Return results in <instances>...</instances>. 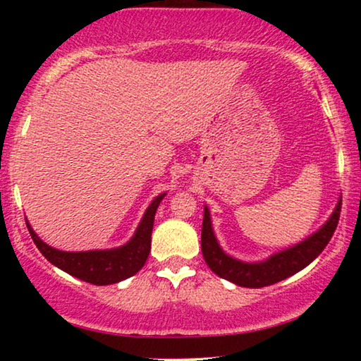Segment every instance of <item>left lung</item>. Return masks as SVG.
<instances>
[{
	"label": "left lung",
	"mask_w": 361,
	"mask_h": 361,
	"mask_svg": "<svg viewBox=\"0 0 361 361\" xmlns=\"http://www.w3.org/2000/svg\"><path fill=\"white\" fill-rule=\"evenodd\" d=\"M340 210H342V200L335 207L327 224L319 231H315L312 236H309L307 240H304L302 243L276 253L263 263H243V261L233 259L231 256L225 255L220 245L216 243L214 230H212L210 212L205 207L204 224H202V255H204L205 263L215 274L226 281H231L236 286L264 288V286L276 284L289 278V276L299 273L300 269H304L322 253L332 238L334 231L337 230Z\"/></svg>",
	"instance_id": "8db88e82"
}]
</instances>
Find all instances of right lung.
Here are the masks:
<instances>
[{"label":"right lung","instance_id":"add662e5","mask_svg":"<svg viewBox=\"0 0 361 361\" xmlns=\"http://www.w3.org/2000/svg\"><path fill=\"white\" fill-rule=\"evenodd\" d=\"M166 194L157 195L152 204L147 207L145 216H142L136 233L126 245L115 250H97V251H61L44 243L39 236L34 233L31 225L27 224V230L31 233L34 245L39 251L46 256L49 263L66 271L73 278H78L85 283L97 286H108L120 283V281L131 278L145 266L147 256L151 251V233L154 225V215L161 200Z\"/></svg>","mask_w":361,"mask_h":361}]
</instances>
